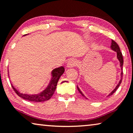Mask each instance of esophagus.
Wrapping results in <instances>:
<instances>
[{
	"label": "esophagus",
	"mask_w": 133,
	"mask_h": 133,
	"mask_svg": "<svg viewBox=\"0 0 133 133\" xmlns=\"http://www.w3.org/2000/svg\"><path fill=\"white\" fill-rule=\"evenodd\" d=\"M76 64H77V63H76V61L75 60H74V59H70V60H69V61L68 62L67 67H72L75 66Z\"/></svg>",
	"instance_id": "obj_1"
}]
</instances>
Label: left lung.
<instances>
[{
	"label": "left lung",
	"mask_w": 133,
	"mask_h": 133,
	"mask_svg": "<svg viewBox=\"0 0 133 133\" xmlns=\"http://www.w3.org/2000/svg\"><path fill=\"white\" fill-rule=\"evenodd\" d=\"M111 48L112 49H113V50H115V51H116V52H117V59H119V61H120V66H121V69H122V72H121V80H120V81H119V84H117V85L116 86V87L115 89H114L110 93L109 95H108V96H111V95H113V93H115L116 91V90H117V89H118V87H119V85H120L121 83H122V76H123V59L122 54V52H121L120 48H119V46L118 44H117L116 42H115V41L113 40H111ZM77 89H78V91H79V92L80 93H81V94L82 95H83V96L84 97H85L83 93L81 92V91L80 90V89H79V87H78V86H77Z\"/></svg>",
	"instance_id": "1"
}]
</instances>
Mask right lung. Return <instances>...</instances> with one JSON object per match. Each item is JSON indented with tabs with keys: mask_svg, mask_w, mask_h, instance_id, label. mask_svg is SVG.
<instances>
[{
	"mask_svg": "<svg viewBox=\"0 0 133 133\" xmlns=\"http://www.w3.org/2000/svg\"><path fill=\"white\" fill-rule=\"evenodd\" d=\"M64 72V68L63 67H58V68L55 69L53 70L52 72V78L48 86V87L40 94L34 95L23 94V93H21L19 91H18L17 90H16V88L13 87L12 85H11V86H12L15 92L16 93V94L18 96L24 99L32 102H43L45 101L49 100L52 96V95L54 93V91L55 90L56 87H57L58 81L59 78L62 75Z\"/></svg>",
	"mask_w": 133,
	"mask_h": 133,
	"instance_id": "obj_1",
	"label": "right lung"
}]
</instances>
